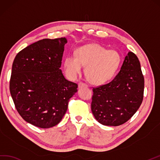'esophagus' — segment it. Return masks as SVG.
<instances>
[{
    "mask_svg": "<svg viewBox=\"0 0 160 160\" xmlns=\"http://www.w3.org/2000/svg\"><path fill=\"white\" fill-rule=\"evenodd\" d=\"M78 86H79V88H82L83 87H87L88 86H87L86 83H84L83 82H80L79 83V85H78Z\"/></svg>",
    "mask_w": 160,
    "mask_h": 160,
    "instance_id": "34e87169",
    "label": "esophagus"
}]
</instances>
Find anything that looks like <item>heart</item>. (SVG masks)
Segmentation results:
<instances>
[{"mask_svg":"<svg viewBox=\"0 0 160 160\" xmlns=\"http://www.w3.org/2000/svg\"><path fill=\"white\" fill-rule=\"evenodd\" d=\"M121 57L113 50L108 51L97 44L79 47L74 55H69L63 61L66 73L70 79H75L85 67V74L92 84L102 85L111 80L118 70Z\"/></svg>","mask_w":160,"mask_h":160,"instance_id":"heart-1","label":"heart"}]
</instances>
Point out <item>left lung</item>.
<instances>
[{
  "label": "left lung",
  "mask_w": 160,
  "mask_h": 160,
  "mask_svg": "<svg viewBox=\"0 0 160 160\" xmlns=\"http://www.w3.org/2000/svg\"><path fill=\"white\" fill-rule=\"evenodd\" d=\"M144 88L139 59L129 52L114 79L93 88L91 109L96 120L107 126H119L128 121L142 104Z\"/></svg>",
  "instance_id": "obj_1"
}]
</instances>
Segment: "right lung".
Returning a JSON list of instances; mask_svg holds the SVG:
<instances>
[{
  "instance_id": "right-lung-1",
  "label": "right lung",
  "mask_w": 160,
  "mask_h": 160,
  "mask_svg": "<svg viewBox=\"0 0 160 160\" xmlns=\"http://www.w3.org/2000/svg\"><path fill=\"white\" fill-rule=\"evenodd\" d=\"M66 38L43 39L16 56L9 90L18 112L31 125L47 129L61 121L78 85L63 77L62 65Z\"/></svg>"
}]
</instances>
